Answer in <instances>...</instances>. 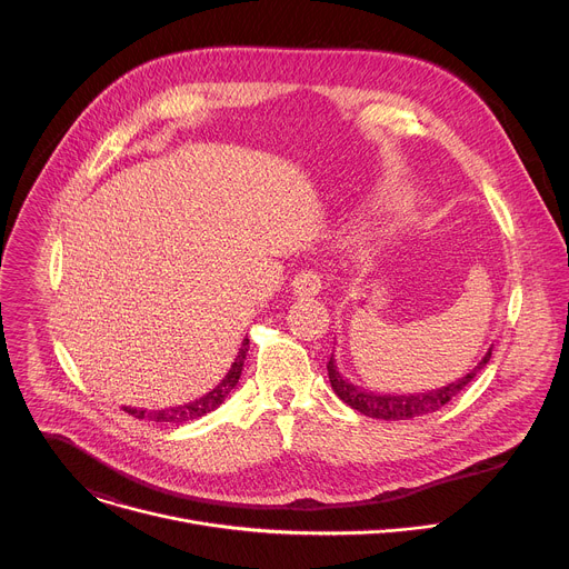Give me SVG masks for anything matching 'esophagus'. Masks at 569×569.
<instances>
[{"label": "esophagus", "mask_w": 569, "mask_h": 569, "mask_svg": "<svg viewBox=\"0 0 569 569\" xmlns=\"http://www.w3.org/2000/svg\"><path fill=\"white\" fill-rule=\"evenodd\" d=\"M321 288V279L317 272L312 270H301L299 274H295L292 279V295L299 299H310L319 292Z\"/></svg>", "instance_id": "34e87169"}]
</instances>
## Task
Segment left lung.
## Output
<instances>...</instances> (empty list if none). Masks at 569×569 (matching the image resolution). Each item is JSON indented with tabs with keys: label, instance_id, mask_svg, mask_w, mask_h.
<instances>
[{
	"label": "left lung",
	"instance_id": "1",
	"mask_svg": "<svg viewBox=\"0 0 569 569\" xmlns=\"http://www.w3.org/2000/svg\"><path fill=\"white\" fill-rule=\"evenodd\" d=\"M491 360V349L486 351V356L470 369V373L461 376L455 382H448L446 387L439 389H430V391H419V393H376L369 389H362L353 382H349V378H345L336 365V358L331 356L327 369H329V380L333 391L340 396V400H345L347 405H351L353 410H358L365 417L371 419H382V421H408L415 417H423V415H432L437 410H441L446 402H450L463 387H468V382L486 367V362Z\"/></svg>",
	"mask_w": 569,
	"mask_h": 569
}]
</instances>
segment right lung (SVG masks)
Instances as JSON below:
<instances>
[{
  "label": "right lung",
  "mask_w": 569,
  "mask_h": 569,
  "mask_svg": "<svg viewBox=\"0 0 569 569\" xmlns=\"http://www.w3.org/2000/svg\"><path fill=\"white\" fill-rule=\"evenodd\" d=\"M250 351V340L246 336V340H242L227 376L204 396L191 400V402H184V405H178V408H169V410H137V408H123V412L132 415L134 419H148L152 423H164V426H180L184 421H193V419H200L209 412H213L216 408H220V405L224 402V398L231 393V389L238 385V378L242 373V365H246V356Z\"/></svg>",
  "instance_id": "right-lung-1"
}]
</instances>
